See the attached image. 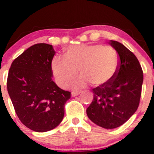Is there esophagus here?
I'll return each mask as SVG.
<instances>
[{
  "mask_svg": "<svg viewBox=\"0 0 154 154\" xmlns=\"http://www.w3.org/2000/svg\"><path fill=\"white\" fill-rule=\"evenodd\" d=\"M80 94V92H79V91H72V92H71V96H72V97H76V96L79 95Z\"/></svg>",
  "mask_w": 154,
  "mask_h": 154,
  "instance_id": "esophagus-1",
  "label": "esophagus"
}]
</instances>
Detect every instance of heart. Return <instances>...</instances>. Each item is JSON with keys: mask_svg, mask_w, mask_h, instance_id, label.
Here are the masks:
<instances>
[{"mask_svg": "<svg viewBox=\"0 0 154 154\" xmlns=\"http://www.w3.org/2000/svg\"><path fill=\"white\" fill-rule=\"evenodd\" d=\"M119 66L117 52L110 46L100 44L70 45L65 57H55L51 61V69L56 83L66 88L77 76L78 69L82 75L71 83L74 89L86 88L93 83L104 86L114 77Z\"/></svg>", "mask_w": 154, "mask_h": 154, "instance_id": "1", "label": "heart"}]
</instances>
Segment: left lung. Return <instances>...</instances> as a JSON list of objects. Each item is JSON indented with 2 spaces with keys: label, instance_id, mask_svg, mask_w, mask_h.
<instances>
[{
  "label": "left lung",
  "instance_id": "1",
  "mask_svg": "<svg viewBox=\"0 0 154 154\" xmlns=\"http://www.w3.org/2000/svg\"><path fill=\"white\" fill-rule=\"evenodd\" d=\"M119 65L111 81L93 88L94 97L86 113L95 125L114 129L124 125L137 110L143 83V71L136 56L124 45L110 40Z\"/></svg>",
  "mask_w": 154,
  "mask_h": 154
}]
</instances>
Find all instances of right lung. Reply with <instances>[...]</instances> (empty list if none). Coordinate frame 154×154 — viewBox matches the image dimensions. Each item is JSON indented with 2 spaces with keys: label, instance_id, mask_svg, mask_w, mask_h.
Instances as JSON below:
<instances>
[{
  "label": "right lung",
  "instance_id": "1",
  "mask_svg": "<svg viewBox=\"0 0 154 154\" xmlns=\"http://www.w3.org/2000/svg\"><path fill=\"white\" fill-rule=\"evenodd\" d=\"M52 45L35 44L12 62L7 91L21 123L35 132H47L63 121L65 104L71 92L53 81Z\"/></svg>",
  "mask_w": 154,
  "mask_h": 154
}]
</instances>
